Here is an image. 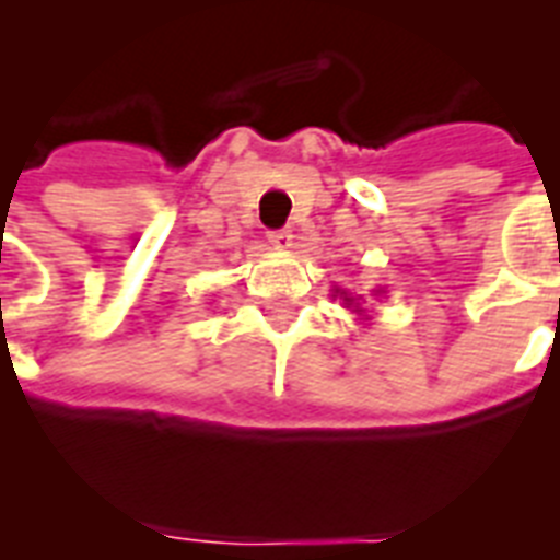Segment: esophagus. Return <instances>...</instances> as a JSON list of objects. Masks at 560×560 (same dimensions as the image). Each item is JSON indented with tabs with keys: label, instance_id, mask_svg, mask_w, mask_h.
I'll return each instance as SVG.
<instances>
[{
	"label": "esophagus",
	"instance_id": "obj_1",
	"mask_svg": "<svg viewBox=\"0 0 560 560\" xmlns=\"http://www.w3.org/2000/svg\"><path fill=\"white\" fill-rule=\"evenodd\" d=\"M267 241H270L276 249H290V246H293V232H290V229H272V232H267Z\"/></svg>",
	"mask_w": 560,
	"mask_h": 560
}]
</instances>
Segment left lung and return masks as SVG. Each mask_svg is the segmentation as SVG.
<instances>
[{"label":"left lung","mask_w":560,"mask_h":560,"mask_svg":"<svg viewBox=\"0 0 560 560\" xmlns=\"http://www.w3.org/2000/svg\"><path fill=\"white\" fill-rule=\"evenodd\" d=\"M337 293H340V290H337ZM377 293H381V290H374V296H377ZM340 296H342V302H346V307H351V311H354V314H363V307L358 305V299L349 296V293H346V290H342Z\"/></svg>","instance_id":"1"}]
</instances>
